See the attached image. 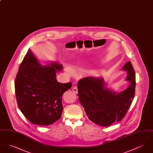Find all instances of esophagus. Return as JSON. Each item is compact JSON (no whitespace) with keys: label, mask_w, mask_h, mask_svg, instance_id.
I'll list each match as a JSON object with an SVG mask.
<instances>
[{"label":"esophagus","mask_w":153,"mask_h":153,"mask_svg":"<svg viewBox=\"0 0 153 153\" xmlns=\"http://www.w3.org/2000/svg\"><path fill=\"white\" fill-rule=\"evenodd\" d=\"M73 91L74 92V93H76V94H77V92H78V89H77V86H74L73 88Z\"/></svg>","instance_id":"esophagus-1"}]
</instances>
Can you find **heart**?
<instances>
[{"instance_id":"obj_1","label":"heart","mask_w":153,"mask_h":153,"mask_svg":"<svg viewBox=\"0 0 153 153\" xmlns=\"http://www.w3.org/2000/svg\"><path fill=\"white\" fill-rule=\"evenodd\" d=\"M67 72L69 73V74H72L73 72V69L72 68H67Z\"/></svg>"}]
</instances>
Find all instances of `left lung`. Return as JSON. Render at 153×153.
Listing matches in <instances>:
<instances>
[{"label": "left lung", "mask_w": 153, "mask_h": 153, "mask_svg": "<svg viewBox=\"0 0 153 153\" xmlns=\"http://www.w3.org/2000/svg\"><path fill=\"white\" fill-rule=\"evenodd\" d=\"M127 72L126 80L130 84L117 93L105 87L102 77H87L77 82L78 96L88 119L99 126L107 127L120 121L129 109L135 91V74L130 61L123 66Z\"/></svg>", "instance_id": "left-lung-1"}]
</instances>
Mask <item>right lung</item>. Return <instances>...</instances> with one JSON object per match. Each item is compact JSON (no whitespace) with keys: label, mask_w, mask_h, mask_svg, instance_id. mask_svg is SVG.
<instances>
[{"label":"right lung","mask_w":153,"mask_h":153,"mask_svg":"<svg viewBox=\"0 0 153 153\" xmlns=\"http://www.w3.org/2000/svg\"><path fill=\"white\" fill-rule=\"evenodd\" d=\"M62 66L52 62L42 66L29 49L21 65L15 81L18 105L31 123L49 126L61 117L62 97L72 87V83H60L56 72Z\"/></svg>","instance_id":"obj_1"}]
</instances>
